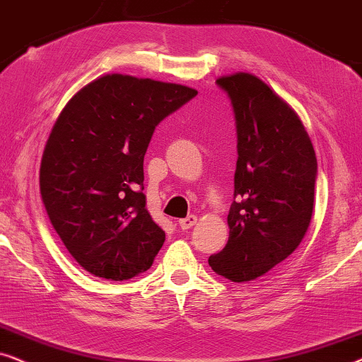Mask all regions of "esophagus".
Listing matches in <instances>:
<instances>
[{"instance_id": "1", "label": "esophagus", "mask_w": 362, "mask_h": 362, "mask_svg": "<svg viewBox=\"0 0 362 362\" xmlns=\"http://www.w3.org/2000/svg\"><path fill=\"white\" fill-rule=\"evenodd\" d=\"M197 220H199V218H197L195 215H189V216H187V218L178 220V226H180L182 230H189L194 225H197Z\"/></svg>"}]
</instances>
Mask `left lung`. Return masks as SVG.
I'll use <instances>...</instances> for the list:
<instances>
[{"instance_id":"8db88e82","label":"left lung","mask_w":362,"mask_h":362,"mask_svg":"<svg viewBox=\"0 0 362 362\" xmlns=\"http://www.w3.org/2000/svg\"><path fill=\"white\" fill-rule=\"evenodd\" d=\"M237 120L230 237L209 264L235 283L267 274L298 248L315 206L316 153L298 114L248 72L221 76Z\"/></svg>"}]
</instances>
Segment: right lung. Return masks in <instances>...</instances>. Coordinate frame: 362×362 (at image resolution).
I'll return each instance as SVG.
<instances>
[{
    "label": "right lung",
    "mask_w": 362,
    "mask_h": 362,
    "mask_svg": "<svg viewBox=\"0 0 362 362\" xmlns=\"http://www.w3.org/2000/svg\"><path fill=\"white\" fill-rule=\"evenodd\" d=\"M182 84L105 74L69 99L42 153L40 189L72 258L99 278L147 272L165 242L144 195V156L157 124L195 98Z\"/></svg>",
    "instance_id": "add662e5"
}]
</instances>
